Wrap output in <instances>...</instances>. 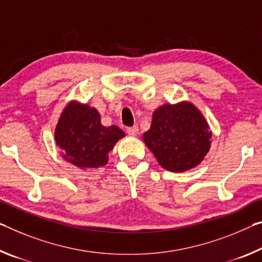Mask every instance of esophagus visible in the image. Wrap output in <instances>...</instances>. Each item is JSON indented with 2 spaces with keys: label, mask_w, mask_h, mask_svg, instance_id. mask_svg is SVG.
<instances>
[{
  "label": "esophagus",
  "mask_w": 262,
  "mask_h": 262,
  "mask_svg": "<svg viewBox=\"0 0 262 262\" xmlns=\"http://www.w3.org/2000/svg\"><path fill=\"white\" fill-rule=\"evenodd\" d=\"M127 134L128 135H132V136H135L139 134V127L138 126H133L127 128Z\"/></svg>",
  "instance_id": "1"
}]
</instances>
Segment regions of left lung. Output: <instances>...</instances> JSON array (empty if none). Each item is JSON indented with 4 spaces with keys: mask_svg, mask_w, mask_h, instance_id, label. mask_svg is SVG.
I'll return each mask as SVG.
<instances>
[{
    "mask_svg": "<svg viewBox=\"0 0 262 262\" xmlns=\"http://www.w3.org/2000/svg\"><path fill=\"white\" fill-rule=\"evenodd\" d=\"M142 140L162 168L184 172L204 160L210 151L212 132L202 112L184 100L157 107Z\"/></svg>",
    "mask_w": 262,
    "mask_h": 262,
    "instance_id": "1",
    "label": "left lung"
}]
</instances>
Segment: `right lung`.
Here are the masks:
<instances>
[{"instance_id":"right-lung-1","label":"right lung","mask_w":262,"mask_h":262,"mask_svg":"<svg viewBox=\"0 0 262 262\" xmlns=\"http://www.w3.org/2000/svg\"><path fill=\"white\" fill-rule=\"evenodd\" d=\"M124 136L118 126H102L95 107L78 100L68 102L55 128V141L61 149V157L82 170L106 165L110 151Z\"/></svg>"}]
</instances>
